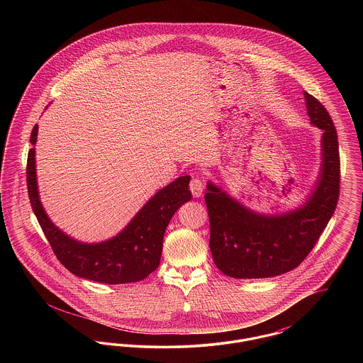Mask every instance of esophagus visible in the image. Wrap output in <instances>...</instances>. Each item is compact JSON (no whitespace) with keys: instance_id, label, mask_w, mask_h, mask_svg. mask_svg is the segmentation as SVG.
Wrapping results in <instances>:
<instances>
[{"instance_id":"obj_1","label":"esophagus","mask_w":363,"mask_h":363,"mask_svg":"<svg viewBox=\"0 0 363 363\" xmlns=\"http://www.w3.org/2000/svg\"><path fill=\"white\" fill-rule=\"evenodd\" d=\"M189 189L191 191V194H193V197H200L203 194V189H204L203 182L199 178H193L190 181Z\"/></svg>"}]
</instances>
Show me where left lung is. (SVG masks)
Masks as SVG:
<instances>
[{
    "label": "left lung",
    "mask_w": 363,
    "mask_h": 363,
    "mask_svg": "<svg viewBox=\"0 0 363 363\" xmlns=\"http://www.w3.org/2000/svg\"><path fill=\"white\" fill-rule=\"evenodd\" d=\"M313 125L323 129V169L308 203L265 216L242 207L211 182L206 194L215 265L227 277L262 279L286 274L308 257L332 218L340 193L339 141L327 108L305 92Z\"/></svg>",
    "instance_id": "1"
}]
</instances>
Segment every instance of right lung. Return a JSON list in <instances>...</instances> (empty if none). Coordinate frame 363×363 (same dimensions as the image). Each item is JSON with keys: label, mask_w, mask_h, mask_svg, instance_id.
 <instances>
[{"label": "right lung", "mask_w": 363, "mask_h": 363, "mask_svg": "<svg viewBox=\"0 0 363 363\" xmlns=\"http://www.w3.org/2000/svg\"><path fill=\"white\" fill-rule=\"evenodd\" d=\"M36 136L38 125L30 138L33 145ZM189 181V175L177 178L159 190L117 237L88 245L72 240L50 222L39 201L34 148L28 151L27 159L30 203L55 257L73 275L106 284L133 283L155 271L160 262L166 227L177 209L191 199Z\"/></svg>", "instance_id": "add662e5"}]
</instances>
